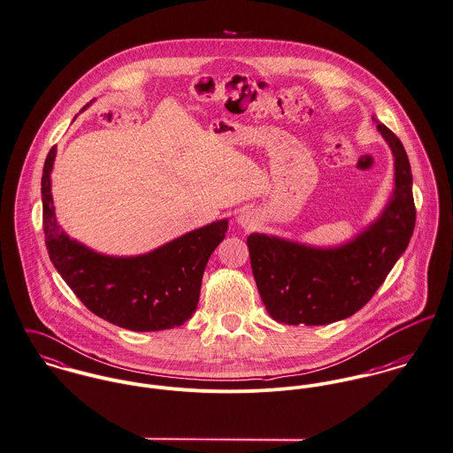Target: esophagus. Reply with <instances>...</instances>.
<instances>
[{
  "label": "esophagus",
  "instance_id": "obj_1",
  "mask_svg": "<svg viewBox=\"0 0 453 453\" xmlns=\"http://www.w3.org/2000/svg\"><path fill=\"white\" fill-rule=\"evenodd\" d=\"M238 224H242L243 227H251L255 224V217L251 215L250 211H243L238 215Z\"/></svg>",
  "mask_w": 453,
  "mask_h": 453
}]
</instances>
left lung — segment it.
Here are the masks:
<instances>
[{"instance_id": "8db88e82", "label": "left lung", "mask_w": 453, "mask_h": 453, "mask_svg": "<svg viewBox=\"0 0 453 453\" xmlns=\"http://www.w3.org/2000/svg\"><path fill=\"white\" fill-rule=\"evenodd\" d=\"M395 154L396 189L380 215L354 242L334 250L250 234L251 273L269 316L285 325H328L373 297L406 250L415 227L411 170L402 141L382 123Z\"/></svg>"}]
</instances>
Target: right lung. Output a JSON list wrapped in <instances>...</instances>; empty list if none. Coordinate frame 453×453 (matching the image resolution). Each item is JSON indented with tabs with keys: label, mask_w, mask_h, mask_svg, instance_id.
I'll list each match as a JSON object with an SVG mask.
<instances>
[{
	"label": "right lung",
	"mask_w": 453,
	"mask_h": 453,
	"mask_svg": "<svg viewBox=\"0 0 453 453\" xmlns=\"http://www.w3.org/2000/svg\"><path fill=\"white\" fill-rule=\"evenodd\" d=\"M51 148L42 177L43 231L53 267L74 296L102 319L134 332L184 325L198 307L203 271L226 238L227 220L188 233L141 257L118 258L88 250L60 231L50 193Z\"/></svg>",
	"instance_id": "right-lung-1"
}]
</instances>
